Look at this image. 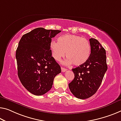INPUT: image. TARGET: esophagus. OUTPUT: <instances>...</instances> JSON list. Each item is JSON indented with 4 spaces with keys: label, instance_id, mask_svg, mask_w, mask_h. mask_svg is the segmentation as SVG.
Masks as SVG:
<instances>
[{
    "label": "esophagus",
    "instance_id": "esophagus-1",
    "mask_svg": "<svg viewBox=\"0 0 121 121\" xmlns=\"http://www.w3.org/2000/svg\"><path fill=\"white\" fill-rule=\"evenodd\" d=\"M61 70H62V72H65V71H66V70H67L66 69L63 68V67H61Z\"/></svg>",
    "mask_w": 121,
    "mask_h": 121
}]
</instances>
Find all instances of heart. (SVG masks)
Instances as JSON below:
<instances>
[{
    "label": "heart",
    "mask_w": 121,
    "mask_h": 121,
    "mask_svg": "<svg viewBox=\"0 0 121 121\" xmlns=\"http://www.w3.org/2000/svg\"><path fill=\"white\" fill-rule=\"evenodd\" d=\"M58 42L52 41L50 49L55 59L60 60L65 55L68 59L66 64L72 63L75 66L84 64L88 60L90 55V46L88 40L75 35H64L58 38Z\"/></svg>",
    "instance_id": "1"
}]
</instances>
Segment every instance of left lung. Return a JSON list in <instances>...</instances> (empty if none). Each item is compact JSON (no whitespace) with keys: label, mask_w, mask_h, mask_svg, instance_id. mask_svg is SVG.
Masks as SVG:
<instances>
[{"label":"left lung","mask_w":121,"mask_h":121,"mask_svg":"<svg viewBox=\"0 0 121 121\" xmlns=\"http://www.w3.org/2000/svg\"><path fill=\"white\" fill-rule=\"evenodd\" d=\"M91 53L84 64L72 69L75 78L69 84L72 94L79 99H86L97 91L101 84L108 66L106 52L95 38L89 39Z\"/></svg>","instance_id":"1"}]
</instances>
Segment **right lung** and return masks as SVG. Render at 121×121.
Instances as JSON below:
<instances>
[{"label": "right lung", "instance_id": "1", "mask_svg": "<svg viewBox=\"0 0 121 121\" xmlns=\"http://www.w3.org/2000/svg\"><path fill=\"white\" fill-rule=\"evenodd\" d=\"M60 30L38 27L24 35L16 50L18 75L30 92L40 96L51 89L61 68L52 56V38Z\"/></svg>", "mask_w": 121, "mask_h": 121}]
</instances>
